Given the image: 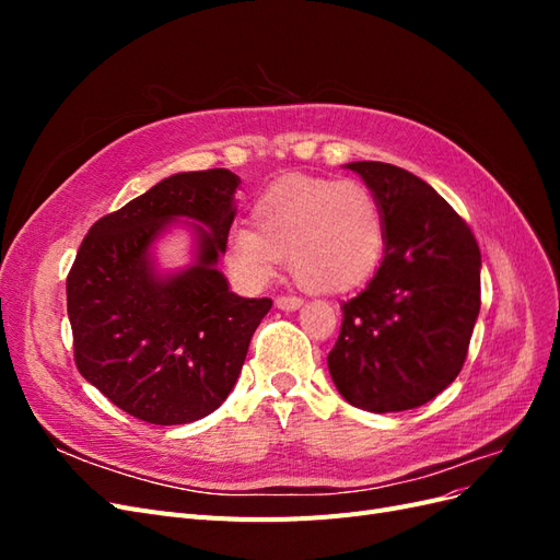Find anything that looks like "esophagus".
Listing matches in <instances>:
<instances>
[{"instance_id": "1", "label": "esophagus", "mask_w": 560, "mask_h": 560, "mask_svg": "<svg viewBox=\"0 0 560 560\" xmlns=\"http://www.w3.org/2000/svg\"><path fill=\"white\" fill-rule=\"evenodd\" d=\"M303 306V301L299 296H278L276 299V308L280 311H296Z\"/></svg>"}]
</instances>
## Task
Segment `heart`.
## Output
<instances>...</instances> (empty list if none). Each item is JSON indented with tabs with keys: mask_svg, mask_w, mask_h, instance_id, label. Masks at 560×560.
I'll return each mask as SVG.
<instances>
[{
	"mask_svg": "<svg viewBox=\"0 0 560 560\" xmlns=\"http://www.w3.org/2000/svg\"><path fill=\"white\" fill-rule=\"evenodd\" d=\"M381 252L378 202L352 179H282L254 202L252 229L233 226L224 241L226 266L247 290L266 287L287 257L306 290L346 292L371 276Z\"/></svg>",
	"mask_w": 560,
	"mask_h": 560,
	"instance_id": "1",
	"label": "heart"
}]
</instances>
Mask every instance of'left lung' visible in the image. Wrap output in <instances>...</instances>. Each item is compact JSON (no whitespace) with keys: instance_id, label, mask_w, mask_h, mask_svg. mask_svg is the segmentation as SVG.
Returning <instances> with one entry per match:
<instances>
[{"instance_id":"1","label":"left lung","mask_w":560,"mask_h":560,"mask_svg":"<svg viewBox=\"0 0 560 560\" xmlns=\"http://www.w3.org/2000/svg\"><path fill=\"white\" fill-rule=\"evenodd\" d=\"M346 167L378 202L385 249L376 276L341 306L329 374L358 409L409 411L460 374L481 308V252L428 182L378 161Z\"/></svg>"}]
</instances>
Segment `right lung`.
<instances>
[{
  "mask_svg": "<svg viewBox=\"0 0 560 560\" xmlns=\"http://www.w3.org/2000/svg\"><path fill=\"white\" fill-rule=\"evenodd\" d=\"M241 177L224 167L177 173L91 226L67 276V315L81 376L151 425L217 411L273 306L243 299L219 270ZM192 229L191 265L161 271L155 243Z\"/></svg>",
  "mask_w": 560,
  "mask_h": 560,
  "instance_id": "add662e5",
  "label": "right lung"
}]
</instances>
